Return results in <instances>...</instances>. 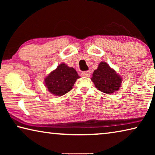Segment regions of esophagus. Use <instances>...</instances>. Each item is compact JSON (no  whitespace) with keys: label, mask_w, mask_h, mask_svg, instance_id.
Returning <instances> with one entry per match:
<instances>
[{"label":"esophagus","mask_w":155,"mask_h":155,"mask_svg":"<svg viewBox=\"0 0 155 155\" xmlns=\"http://www.w3.org/2000/svg\"><path fill=\"white\" fill-rule=\"evenodd\" d=\"M90 71H83L81 72V76L82 77H89L90 76Z\"/></svg>","instance_id":"esophagus-1"}]
</instances>
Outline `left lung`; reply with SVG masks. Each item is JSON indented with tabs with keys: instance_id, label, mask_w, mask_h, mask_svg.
<instances>
[{
	"instance_id": "1",
	"label": "left lung",
	"mask_w": 155,
	"mask_h": 155,
	"mask_svg": "<svg viewBox=\"0 0 155 155\" xmlns=\"http://www.w3.org/2000/svg\"><path fill=\"white\" fill-rule=\"evenodd\" d=\"M91 79L98 90L111 94L120 90L122 78L108 64L101 61L94 71Z\"/></svg>"
}]
</instances>
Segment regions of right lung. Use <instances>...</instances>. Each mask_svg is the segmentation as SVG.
Listing matches in <instances>:
<instances>
[{"label": "right lung", "instance_id": "add662e5", "mask_svg": "<svg viewBox=\"0 0 155 155\" xmlns=\"http://www.w3.org/2000/svg\"><path fill=\"white\" fill-rule=\"evenodd\" d=\"M79 78L75 69L61 64L45 78L44 84L50 93L61 96L71 90Z\"/></svg>", "mask_w": 155, "mask_h": 155}]
</instances>
